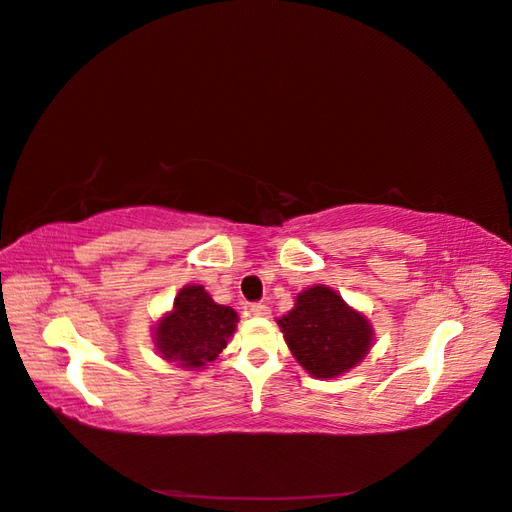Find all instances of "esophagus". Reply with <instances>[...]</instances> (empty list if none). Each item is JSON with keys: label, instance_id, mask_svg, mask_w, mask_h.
Wrapping results in <instances>:
<instances>
[{"label": "esophagus", "instance_id": "obj_1", "mask_svg": "<svg viewBox=\"0 0 512 512\" xmlns=\"http://www.w3.org/2000/svg\"><path fill=\"white\" fill-rule=\"evenodd\" d=\"M249 314H252V316H269V307L265 305V302H252V305H249Z\"/></svg>", "mask_w": 512, "mask_h": 512}]
</instances>
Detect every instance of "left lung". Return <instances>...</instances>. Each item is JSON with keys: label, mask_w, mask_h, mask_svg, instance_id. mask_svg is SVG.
Listing matches in <instances>:
<instances>
[{"label": "left lung", "mask_w": 512, "mask_h": 512, "mask_svg": "<svg viewBox=\"0 0 512 512\" xmlns=\"http://www.w3.org/2000/svg\"><path fill=\"white\" fill-rule=\"evenodd\" d=\"M294 358L316 378L349 371L371 347V327L364 316L344 305L329 287H311L296 307L278 320Z\"/></svg>", "instance_id": "8db88e82"}]
</instances>
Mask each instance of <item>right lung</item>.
Masks as SVG:
<instances>
[{
	"mask_svg": "<svg viewBox=\"0 0 512 512\" xmlns=\"http://www.w3.org/2000/svg\"><path fill=\"white\" fill-rule=\"evenodd\" d=\"M236 322L232 307L216 305L201 285H192L181 289L174 311L156 327L154 342L165 360L198 369L227 347Z\"/></svg>",
	"mask_w": 512,
	"mask_h": 512,
	"instance_id": "right-lung-1",
	"label": "right lung"
}]
</instances>
